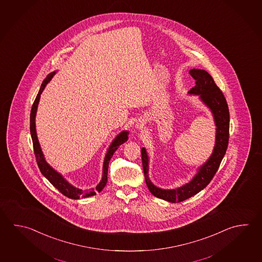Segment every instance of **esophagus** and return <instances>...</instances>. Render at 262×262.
<instances>
[{
    "label": "esophagus",
    "instance_id": "34e87169",
    "mask_svg": "<svg viewBox=\"0 0 262 262\" xmlns=\"http://www.w3.org/2000/svg\"><path fill=\"white\" fill-rule=\"evenodd\" d=\"M143 125H144V123H143V120H139V122L136 124V127L138 128H143Z\"/></svg>",
    "mask_w": 262,
    "mask_h": 262
}]
</instances>
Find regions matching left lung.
<instances>
[{
	"instance_id": "left-lung-1",
	"label": "left lung",
	"mask_w": 262,
	"mask_h": 262,
	"mask_svg": "<svg viewBox=\"0 0 262 262\" xmlns=\"http://www.w3.org/2000/svg\"><path fill=\"white\" fill-rule=\"evenodd\" d=\"M195 79V86L188 94L199 95L204 104L211 110L216 125V142L210 158L198 169V173L189 183L181 187L165 190L154 185L148 177V156L142 148V161L145 183L149 191L156 198L171 203L182 202L199 193L210 183L219 169L222 158L226 153L229 143L230 114L227 102L214 79L204 69H193L189 71Z\"/></svg>"
}]
</instances>
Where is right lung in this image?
<instances>
[{"mask_svg": "<svg viewBox=\"0 0 262 262\" xmlns=\"http://www.w3.org/2000/svg\"><path fill=\"white\" fill-rule=\"evenodd\" d=\"M55 74V72L50 73L47 76V78L42 81L40 91L36 96L34 103H33L32 107H31V111H30V134H31L32 143H33L35 158H36L38 167L40 168V172L42 173V175L45 176V178L47 179L50 183H52L59 191L60 193H63L67 198H71V199L89 198V196L94 195L96 192H101L104 189L105 184L107 183L109 161H110L111 158L113 157L116 150L119 148V145H121L122 143L128 141V133L127 130L121 132L116 138L114 139L113 142L110 144L108 150H107V153H106L105 158H104L102 180L96 187L94 189L93 188V189L83 191L81 189L75 187L71 183H69L60 173L57 172L56 170H55L54 168L50 166L49 164L46 162L45 156H43L42 151L40 149V143L38 141L37 133H36V125H35V117H36V113H37V108H38V104H39V101H40V94L42 93V91L45 90V86L47 85V83L49 82Z\"/></svg>", "mask_w": 262, "mask_h": 262, "instance_id": "add662e5", "label": "right lung"}]
</instances>
